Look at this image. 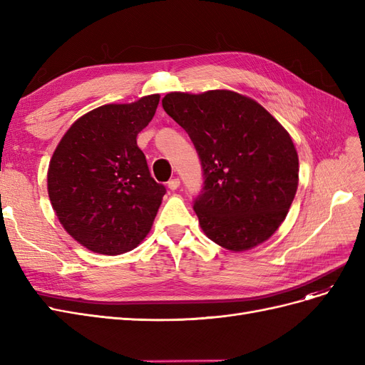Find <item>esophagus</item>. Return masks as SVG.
I'll return each mask as SVG.
<instances>
[{
    "label": "esophagus",
    "mask_w": 365,
    "mask_h": 365,
    "mask_svg": "<svg viewBox=\"0 0 365 365\" xmlns=\"http://www.w3.org/2000/svg\"><path fill=\"white\" fill-rule=\"evenodd\" d=\"M168 187L170 190H176L180 187V180L178 178H173V180H170L169 182H168Z\"/></svg>",
    "instance_id": "esophagus-1"
}]
</instances>
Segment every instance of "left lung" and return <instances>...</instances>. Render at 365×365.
Wrapping results in <instances>:
<instances>
[{
  "instance_id": "obj_1",
  "label": "left lung",
  "mask_w": 365,
  "mask_h": 365,
  "mask_svg": "<svg viewBox=\"0 0 365 365\" xmlns=\"http://www.w3.org/2000/svg\"><path fill=\"white\" fill-rule=\"evenodd\" d=\"M163 108L192 138L204 170L195 212L204 235L240 252L268 240L298 187L294 141L254 98L230 90L173 91Z\"/></svg>"
}]
</instances>
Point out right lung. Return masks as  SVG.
I'll return each mask as SVG.
<instances>
[{"label": "right lung", "mask_w": 365, "mask_h": 365, "mask_svg": "<svg viewBox=\"0 0 365 365\" xmlns=\"http://www.w3.org/2000/svg\"><path fill=\"white\" fill-rule=\"evenodd\" d=\"M160 94L109 103L65 132L47 172L51 207L63 230L93 252L117 256L149 235L165 193L152 178L137 135L155 115Z\"/></svg>", "instance_id": "1"}]
</instances>
